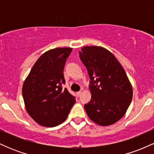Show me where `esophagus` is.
Returning a JSON list of instances; mask_svg holds the SVG:
<instances>
[{
    "instance_id": "obj_1",
    "label": "esophagus",
    "mask_w": 154,
    "mask_h": 154,
    "mask_svg": "<svg viewBox=\"0 0 154 154\" xmlns=\"http://www.w3.org/2000/svg\"><path fill=\"white\" fill-rule=\"evenodd\" d=\"M81 94H82V91H79V92H77V95L78 97L80 96Z\"/></svg>"
}]
</instances>
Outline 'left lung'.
Segmentation results:
<instances>
[{"label":"left lung","instance_id":"left-lung-1","mask_svg":"<svg viewBox=\"0 0 154 154\" xmlns=\"http://www.w3.org/2000/svg\"><path fill=\"white\" fill-rule=\"evenodd\" d=\"M79 57L91 79V100L84 106L88 116L101 126L114 124L125 115L132 98V85L123 67L102 47H83Z\"/></svg>","mask_w":154,"mask_h":154}]
</instances>
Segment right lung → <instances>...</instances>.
I'll list each match as a JSON object with an SVG mask.
<instances>
[{"mask_svg": "<svg viewBox=\"0 0 154 154\" xmlns=\"http://www.w3.org/2000/svg\"><path fill=\"white\" fill-rule=\"evenodd\" d=\"M71 48H57L40 56L32 68L22 87L26 111L39 125L52 128L66 120L75 98L65 84L63 69Z\"/></svg>", "mask_w": 154, "mask_h": 154, "instance_id": "add662e5", "label": "right lung"}]
</instances>
